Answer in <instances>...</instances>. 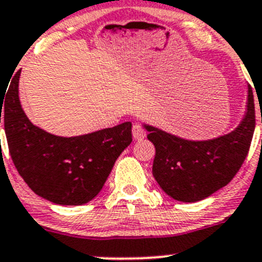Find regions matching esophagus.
<instances>
[{"mask_svg": "<svg viewBox=\"0 0 262 262\" xmlns=\"http://www.w3.org/2000/svg\"><path fill=\"white\" fill-rule=\"evenodd\" d=\"M132 130H133V138L136 139V141H142V139L146 137V130H144L143 126L139 125V124H134Z\"/></svg>", "mask_w": 262, "mask_h": 262, "instance_id": "obj_1", "label": "esophagus"}]
</instances>
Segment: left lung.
I'll return each instance as SVG.
<instances>
[{"label":"left lung","instance_id":"left-lung-1","mask_svg":"<svg viewBox=\"0 0 262 262\" xmlns=\"http://www.w3.org/2000/svg\"><path fill=\"white\" fill-rule=\"evenodd\" d=\"M255 102L248 87L247 113L232 133L212 141H186L146 125L155 144L152 172L161 189L175 200L205 199L232 181L250 149L255 130Z\"/></svg>","mask_w":262,"mask_h":262}]
</instances>
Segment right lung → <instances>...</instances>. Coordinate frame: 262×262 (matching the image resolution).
I'll use <instances>...</instances> for the list:
<instances>
[{"instance_id":"obj_1","label":"right lung","mask_w":262,"mask_h":262,"mask_svg":"<svg viewBox=\"0 0 262 262\" xmlns=\"http://www.w3.org/2000/svg\"><path fill=\"white\" fill-rule=\"evenodd\" d=\"M20 72L12 78L0 112L12 162L39 196L59 205L86 204L99 194L116 158L132 143V123L71 138L47 133L21 109Z\"/></svg>"}]
</instances>
